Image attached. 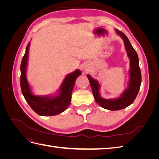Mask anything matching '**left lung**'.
<instances>
[{
  "mask_svg": "<svg viewBox=\"0 0 159 159\" xmlns=\"http://www.w3.org/2000/svg\"><path fill=\"white\" fill-rule=\"evenodd\" d=\"M115 30H116L117 34L123 38L127 56L130 58L131 68L129 70L130 81L129 88L125 90L121 97L119 98L115 99H105L101 98L100 96L99 91V84L98 81L93 79L89 74L87 75L95 102L102 107L111 111L123 109L132 104L139 93L141 84V73L139 64V57L137 52L133 48L125 34L117 29H115Z\"/></svg>",
  "mask_w": 159,
  "mask_h": 159,
  "instance_id": "left-lung-1",
  "label": "left lung"
}]
</instances>
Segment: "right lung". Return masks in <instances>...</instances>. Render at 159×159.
Segmentation results:
<instances>
[{"mask_svg": "<svg viewBox=\"0 0 159 159\" xmlns=\"http://www.w3.org/2000/svg\"><path fill=\"white\" fill-rule=\"evenodd\" d=\"M29 45L30 42H28L20 65L21 75L20 80L22 93L28 105L37 114L42 116L58 115L64 112L69 106L75 80L81 74V71L76 70L67 75L60 87V94L56 97H41L34 95L31 92L26 74Z\"/></svg>", "mask_w": 159, "mask_h": 159, "instance_id": "1", "label": "right lung"}]
</instances>
